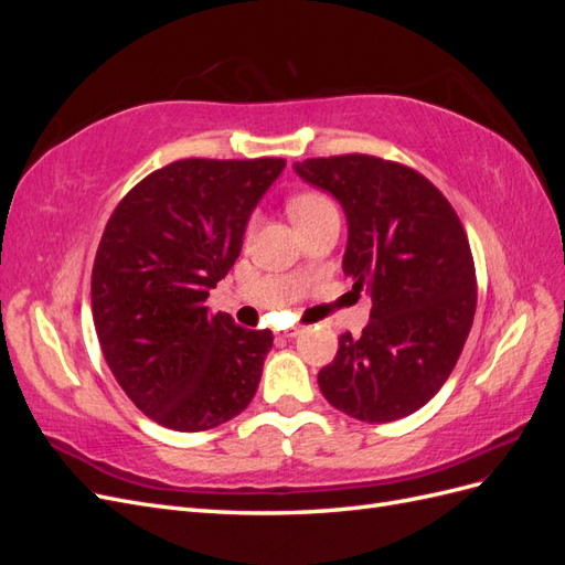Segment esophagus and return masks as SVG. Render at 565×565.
<instances>
[{
  "label": "esophagus",
  "instance_id": "1",
  "mask_svg": "<svg viewBox=\"0 0 565 565\" xmlns=\"http://www.w3.org/2000/svg\"><path fill=\"white\" fill-rule=\"evenodd\" d=\"M299 334H301V328H289V330L278 332V337H285V339H292V337H299Z\"/></svg>",
  "mask_w": 565,
  "mask_h": 565
}]
</instances>
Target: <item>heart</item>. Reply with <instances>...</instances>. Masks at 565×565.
Masks as SVG:
<instances>
[{"instance_id": "obj_1", "label": "heart", "mask_w": 565, "mask_h": 565, "mask_svg": "<svg viewBox=\"0 0 565 565\" xmlns=\"http://www.w3.org/2000/svg\"><path fill=\"white\" fill-rule=\"evenodd\" d=\"M334 210V204L330 198H324L322 193L316 191H306V193H297L292 200L287 202V212L292 216L295 226H306L309 221L318 218L320 214Z\"/></svg>"}]
</instances>
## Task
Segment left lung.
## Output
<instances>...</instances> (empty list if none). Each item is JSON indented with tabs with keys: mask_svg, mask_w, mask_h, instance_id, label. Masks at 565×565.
Here are the masks:
<instances>
[{
	"mask_svg": "<svg viewBox=\"0 0 565 565\" xmlns=\"http://www.w3.org/2000/svg\"><path fill=\"white\" fill-rule=\"evenodd\" d=\"M295 172L347 214L344 276L372 299L361 337L341 334L318 386L341 413L396 422L446 384L476 313L473 256L452 204L415 169L372 156L313 158Z\"/></svg>",
	"mask_w": 565,
	"mask_h": 565,
	"instance_id": "obj_1",
	"label": "left lung"
}]
</instances>
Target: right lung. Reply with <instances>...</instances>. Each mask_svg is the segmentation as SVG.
Returning <instances> with one entry per match:
<instances>
[{"label": "right lung", "instance_id": "obj_1", "mask_svg": "<svg viewBox=\"0 0 565 565\" xmlns=\"http://www.w3.org/2000/svg\"><path fill=\"white\" fill-rule=\"evenodd\" d=\"M285 160H179L117 204L92 270L100 351L131 403L167 429L207 431L254 398L270 330L210 313L256 204Z\"/></svg>", "mask_w": 565, "mask_h": 565}]
</instances>
